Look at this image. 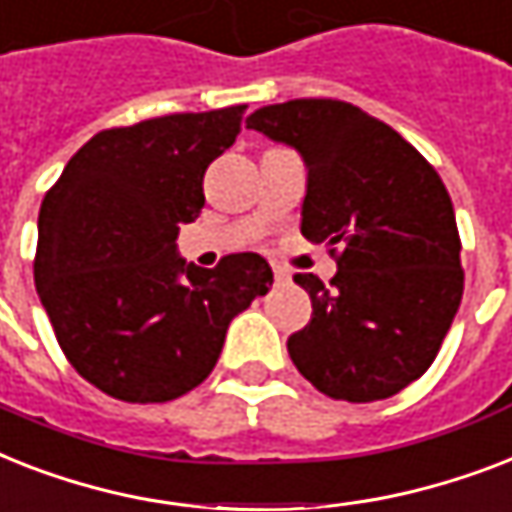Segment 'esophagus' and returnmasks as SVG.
<instances>
[{"label": "esophagus", "mask_w": 512, "mask_h": 512, "mask_svg": "<svg viewBox=\"0 0 512 512\" xmlns=\"http://www.w3.org/2000/svg\"><path fill=\"white\" fill-rule=\"evenodd\" d=\"M272 272H275L277 282H288L290 280V272L285 267H280V264H275V267H272Z\"/></svg>", "instance_id": "obj_1"}]
</instances>
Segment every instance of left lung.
<instances>
[{"mask_svg": "<svg viewBox=\"0 0 512 512\" xmlns=\"http://www.w3.org/2000/svg\"><path fill=\"white\" fill-rule=\"evenodd\" d=\"M306 166L301 235L341 245L330 285L293 280L312 320L288 354L317 391L378 402L418 380L463 298L455 208L436 169L402 134L341 100H290L245 118Z\"/></svg>", "mask_w": 512, "mask_h": 512, "instance_id": "8db88e82", "label": "left lung"}]
</instances>
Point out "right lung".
I'll return each instance as SVG.
<instances>
[{
  "label": "right lung",
  "instance_id": "1",
  "mask_svg": "<svg viewBox=\"0 0 512 512\" xmlns=\"http://www.w3.org/2000/svg\"><path fill=\"white\" fill-rule=\"evenodd\" d=\"M245 105L174 113L94 134L44 195L34 282L57 343L113 399L171 402L208 378L227 327L272 269L232 253L214 269L177 251L206 203L203 174Z\"/></svg>",
  "mask_w": 512,
  "mask_h": 512
}]
</instances>
